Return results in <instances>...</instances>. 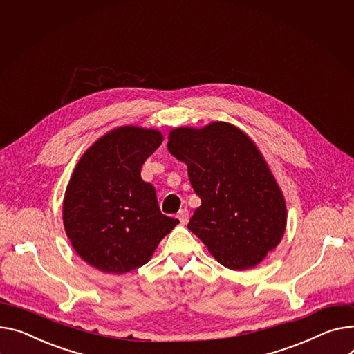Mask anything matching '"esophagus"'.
Returning a JSON list of instances; mask_svg holds the SVG:
<instances>
[{"label": "esophagus", "mask_w": 354, "mask_h": 354, "mask_svg": "<svg viewBox=\"0 0 354 354\" xmlns=\"http://www.w3.org/2000/svg\"><path fill=\"white\" fill-rule=\"evenodd\" d=\"M178 218H179V221H180V223H182V225L187 223V221H189V210H187L186 207L180 209V210H179V214H178Z\"/></svg>", "instance_id": "34e87169"}]
</instances>
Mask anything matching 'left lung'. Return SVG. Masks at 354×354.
I'll use <instances>...</instances> for the list:
<instances>
[{
    "label": "left lung",
    "instance_id": "8db88e82",
    "mask_svg": "<svg viewBox=\"0 0 354 354\" xmlns=\"http://www.w3.org/2000/svg\"><path fill=\"white\" fill-rule=\"evenodd\" d=\"M169 152L187 165L202 205L187 229L223 266L254 268L281 241L283 195L252 139L226 122L169 133Z\"/></svg>",
    "mask_w": 354,
    "mask_h": 354
}]
</instances>
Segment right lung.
<instances>
[{"instance_id": "right-lung-1", "label": "right lung", "mask_w": 354, "mask_h": 354, "mask_svg": "<svg viewBox=\"0 0 354 354\" xmlns=\"http://www.w3.org/2000/svg\"><path fill=\"white\" fill-rule=\"evenodd\" d=\"M162 135L138 127L118 128L80 159L64 199V226L75 252L105 273L122 274L145 265L159 242L179 223L163 215L142 165Z\"/></svg>"}]
</instances>
